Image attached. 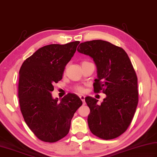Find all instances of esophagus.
<instances>
[{"instance_id": "1", "label": "esophagus", "mask_w": 157, "mask_h": 157, "mask_svg": "<svg viewBox=\"0 0 157 157\" xmlns=\"http://www.w3.org/2000/svg\"><path fill=\"white\" fill-rule=\"evenodd\" d=\"M79 97H80L81 100L82 101H83V105H85V96H83V95H81V96H79Z\"/></svg>"}]
</instances>
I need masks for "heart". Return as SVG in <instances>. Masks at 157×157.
<instances>
[{
  "label": "heart",
  "instance_id": "heart-1",
  "mask_svg": "<svg viewBox=\"0 0 157 157\" xmlns=\"http://www.w3.org/2000/svg\"><path fill=\"white\" fill-rule=\"evenodd\" d=\"M74 90H75L76 92H78V93L83 92L84 90H85L84 87H83V86H75V87H74Z\"/></svg>",
  "mask_w": 157,
  "mask_h": 157
}]
</instances>
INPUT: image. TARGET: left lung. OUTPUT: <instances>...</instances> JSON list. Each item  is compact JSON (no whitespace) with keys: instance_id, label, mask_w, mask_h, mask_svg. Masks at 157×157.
Listing matches in <instances>:
<instances>
[{"instance_id":"left-lung-1","label":"left lung","mask_w":157,"mask_h":157,"mask_svg":"<svg viewBox=\"0 0 157 157\" xmlns=\"http://www.w3.org/2000/svg\"><path fill=\"white\" fill-rule=\"evenodd\" d=\"M93 59L97 68L94 91H103L106 98L101 104L87 97L90 108L87 123L90 131L101 139H115L130 126L139 102L137 76L124 49L102 40L81 43L77 48Z\"/></svg>"}]
</instances>
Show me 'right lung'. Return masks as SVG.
<instances>
[{"label":"right lung","mask_w":157,"mask_h":157,"mask_svg":"<svg viewBox=\"0 0 157 157\" xmlns=\"http://www.w3.org/2000/svg\"><path fill=\"white\" fill-rule=\"evenodd\" d=\"M79 43L74 41L40 48L25 60L19 71L21 113L30 130L43 141L54 143L67 135L74 113L83 104L75 94L68 93L60 102L51 94Z\"/></svg>","instance_id":"1"}]
</instances>
